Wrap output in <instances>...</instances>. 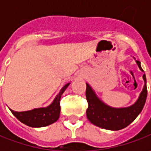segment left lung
I'll list each match as a JSON object with an SVG mask.
<instances>
[{"instance_id": "obj_1", "label": "left lung", "mask_w": 151, "mask_h": 151, "mask_svg": "<svg viewBox=\"0 0 151 151\" xmlns=\"http://www.w3.org/2000/svg\"><path fill=\"white\" fill-rule=\"evenodd\" d=\"M137 65L140 70L142 68L140 62L136 60ZM145 85L143 90L134 104L127 107L115 108L105 104L101 101L89 84L86 83V96L88 102V108L86 110V117L91 124L108 130H119L126 128L136 119L141 113L147 97L146 77L143 75Z\"/></svg>"}]
</instances>
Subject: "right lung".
Instances as JSON below:
<instances>
[{"label":"right lung","mask_w":151,"mask_h":151,"mask_svg":"<svg viewBox=\"0 0 151 151\" xmlns=\"http://www.w3.org/2000/svg\"><path fill=\"white\" fill-rule=\"evenodd\" d=\"M69 85L70 83H67L62 87V89L56 96L55 100L47 107L34 108L32 110L25 111V112H16L11 109L10 110L20 122L29 127L40 128V127H45L52 124L60 118V101L61 95L66 90Z\"/></svg>","instance_id":"add662e5"}]
</instances>
